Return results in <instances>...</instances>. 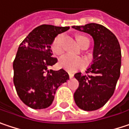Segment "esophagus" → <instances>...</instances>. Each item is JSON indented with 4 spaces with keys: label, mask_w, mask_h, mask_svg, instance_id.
<instances>
[{
    "label": "esophagus",
    "mask_w": 129,
    "mask_h": 129,
    "mask_svg": "<svg viewBox=\"0 0 129 129\" xmlns=\"http://www.w3.org/2000/svg\"><path fill=\"white\" fill-rule=\"evenodd\" d=\"M69 76H70V79H72L73 77V73H69Z\"/></svg>",
    "instance_id": "obj_1"
}]
</instances>
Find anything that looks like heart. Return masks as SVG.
<instances>
[{
	"label": "heart",
	"instance_id": "b5f03b06",
	"mask_svg": "<svg viewBox=\"0 0 129 129\" xmlns=\"http://www.w3.org/2000/svg\"><path fill=\"white\" fill-rule=\"evenodd\" d=\"M79 44L83 47L84 45L90 44V40L88 38L84 36H78L76 37ZM63 41H64V35L59 34L56 36L51 44V50L53 53L56 55H61L64 51L63 47ZM59 65L66 69L68 71L73 72L78 69L83 68L86 66L87 62L85 59L80 56H73L71 54H65L59 58L58 61Z\"/></svg>",
	"mask_w": 129,
	"mask_h": 129
}]
</instances>
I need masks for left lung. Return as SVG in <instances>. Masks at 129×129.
<instances>
[{
	"label": "left lung",
	"instance_id": "obj_1",
	"mask_svg": "<svg viewBox=\"0 0 129 129\" xmlns=\"http://www.w3.org/2000/svg\"><path fill=\"white\" fill-rule=\"evenodd\" d=\"M73 28L88 33L94 40L93 61L87 74L74 75L79 83L74 100L84 111H95L105 105L114 92L120 75V46L115 35L101 24L91 23Z\"/></svg>",
	"mask_w": 129,
	"mask_h": 129
}]
</instances>
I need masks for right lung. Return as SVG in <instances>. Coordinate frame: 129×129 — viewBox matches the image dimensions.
<instances>
[{
  "label": "right lung",
  "mask_w": 129,
  "mask_h": 129,
  "mask_svg": "<svg viewBox=\"0 0 129 129\" xmlns=\"http://www.w3.org/2000/svg\"><path fill=\"white\" fill-rule=\"evenodd\" d=\"M69 26L43 24L35 28L21 43L13 61V82L25 105L43 109L52 104L57 88L69 79L63 69L49 70L58 59L53 57L52 41Z\"/></svg>",
  "instance_id": "right-lung-1"
}]
</instances>
